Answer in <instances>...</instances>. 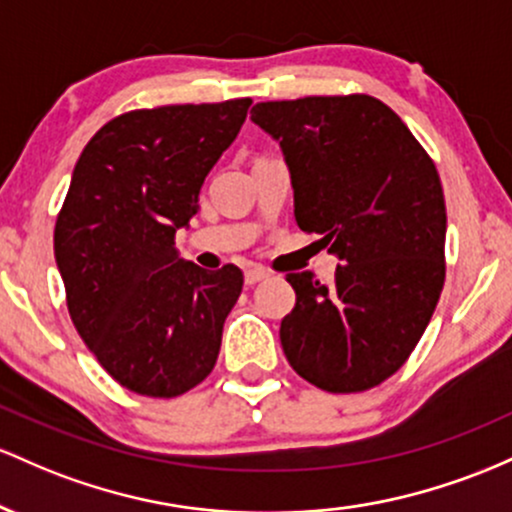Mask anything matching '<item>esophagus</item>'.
Listing matches in <instances>:
<instances>
[{"label": "esophagus", "instance_id": "esophagus-1", "mask_svg": "<svg viewBox=\"0 0 512 512\" xmlns=\"http://www.w3.org/2000/svg\"><path fill=\"white\" fill-rule=\"evenodd\" d=\"M266 278H268V271H266V268H261V266L246 268V273H244V283L246 285H256V283H261V280H266Z\"/></svg>", "mask_w": 512, "mask_h": 512}]
</instances>
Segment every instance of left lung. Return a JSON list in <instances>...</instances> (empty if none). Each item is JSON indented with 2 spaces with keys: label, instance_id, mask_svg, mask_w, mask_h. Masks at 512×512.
<instances>
[{
  "label": "left lung",
  "instance_id": "8db88e82",
  "mask_svg": "<svg viewBox=\"0 0 512 512\" xmlns=\"http://www.w3.org/2000/svg\"><path fill=\"white\" fill-rule=\"evenodd\" d=\"M251 120L280 142L302 232L338 256L331 285L287 273V363L314 387L365 392L421 341L445 283V195L426 149L367 94L266 101Z\"/></svg>",
  "mask_w": 512,
  "mask_h": 512
}]
</instances>
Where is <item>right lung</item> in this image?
<instances>
[{
	"mask_svg": "<svg viewBox=\"0 0 512 512\" xmlns=\"http://www.w3.org/2000/svg\"><path fill=\"white\" fill-rule=\"evenodd\" d=\"M251 99L130 111L84 147L55 225L67 309L103 370L130 392L179 396L210 375L239 300L237 266L205 271L176 232L232 145Z\"/></svg>",
	"mask_w": 512,
	"mask_h": 512,
	"instance_id": "1",
	"label": "right lung"
}]
</instances>
